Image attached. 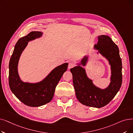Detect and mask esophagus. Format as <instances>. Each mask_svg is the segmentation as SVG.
<instances>
[{
	"mask_svg": "<svg viewBox=\"0 0 133 133\" xmlns=\"http://www.w3.org/2000/svg\"><path fill=\"white\" fill-rule=\"evenodd\" d=\"M73 67H74V64L73 62H70L68 63V69H71Z\"/></svg>",
	"mask_w": 133,
	"mask_h": 133,
	"instance_id": "obj_1",
	"label": "esophagus"
}]
</instances>
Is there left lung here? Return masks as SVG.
Segmentation results:
<instances>
[{
    "label": "left lung",
    "mask_w": 133,
    "mask_h": 133,
    "mask_svg": "<svg viewBox=\"0 0 133 133\" xmlns=\"http://www.w3.org/2000/svg\"><path fill=\"white\" fill-rule=\"evenodd\" d=\"M98 41L94 48L108 60L111 66L110 83L108 87L102 89L97 87L92 80L88 78L85 69L88 61V56H85L77 66L71 68L73 83L78 100L83 104L99 108L104 107L110 102L119 90L122 82V60L119 49L108 36L100 35Z\"/></svg>",
    "instance_id": "1"
}]
</instances>
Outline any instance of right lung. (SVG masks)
I'll use <instances>...</instances> for the list:
<instances>
[{"instance_id":"1","label":"right lung","mask_w":133,"mask_h":133,"mask_svg":"<svg viewBox=\"0 0 133 133\" xmlns=\"http://www.w3.org/2000/svg\"><path fill=\"white\" fill-rule=\"evenodd\" d=\"M42 35L41 31H31L19 39L9 62V83L11 91L23 103L32 107L42 106L51 101L56 86L68 67V63L56 67L38 83H25L21 79L18 72V64L21 54L28 42L39 38Z\"/></svg>"}]
</instances>
